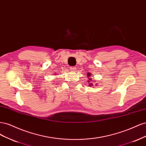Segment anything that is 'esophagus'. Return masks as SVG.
<instances>
[{"label": "esophagus", "mask_w": 146, "mask_h": 146, "mask_svg": "<svg viewBox=\"0 0 146 146\" xmlns=\"http://www.w3.org/2000/svg\"><path fill=\"white\" fill-rule=\"evenodd\" d=\"M70 69L71 71H75V70L77 69V68L76 67H70Z\"/></svg>", "instance_id": "34e87169"}]
</instances>
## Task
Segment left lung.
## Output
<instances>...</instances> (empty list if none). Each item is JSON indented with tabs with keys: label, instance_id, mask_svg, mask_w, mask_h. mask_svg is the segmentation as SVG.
Here are the masks:
<instances>
[{
	"label": "left lung",
	"instance_id": "obj_1",
	"mask_svg": "<svg viewBox=\"0 0 146 146\" xmlns=\"http://www.w3.org/2000/svg\"><path fill=\"white\" fill-rule=\"evenodd\" d=\"M87 76H88V78H89V80L88 81V83H89L88 84H89V85L90 86H93V84H92V83H91V82H92V78H91V74H90V73H88V74H87ZM97 85V84H96Z\"/></svg>",
	"mask_w": 146,
	"mask_h": 146
}]
</instances>
